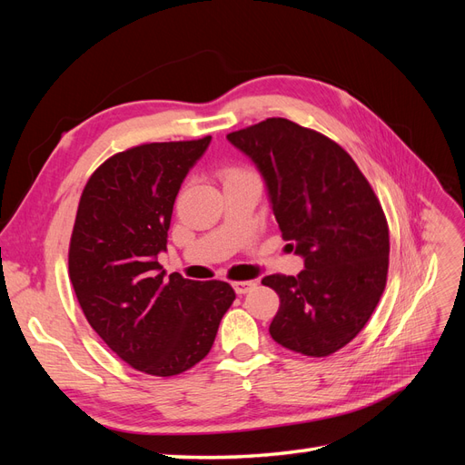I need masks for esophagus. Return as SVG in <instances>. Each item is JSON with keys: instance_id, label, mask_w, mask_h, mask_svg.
<instances>
[{"instance_id": "34e87169", "label": "esophagus", "mask_w": 465, "mask_h": 465, "mask_svg": "<svg viewBox=\"0 0 465 465\" xmlns=\"http://www.w3.org/2000/svg\"><path fill=\"white\" fill-rule=\"evenodd\" d=\"M254 287H256V281H234L232 283V289L236 291V294H246Z\"/></svg>"}]
</instances>
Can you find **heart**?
Wrapping results in <instances>:
<instances>
[{
	"label": "heart",
	"mask_w": 465,
	"mask_h": 465,
	"mask_svg": "<svg viewBox=\"0 0 465 465\" xmlns=\"http://www.w3.org/2000/svg\"><path fill=\"white\" fill-rule=\"evenodd\" d=\"M241 174H248V173H244V171H238V168H229V171L224 173V180H227V178H232V176H241Z\"/></svg>",
	"instance_id": "b5f03b06"
}]
</instances>
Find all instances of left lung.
I'll return each instance as SVG.
<instances>
[{
  "instance_id": "obj_1",
  "label": "left lung",
  "mask_w": 465,
  "mask_h": 465,
  "mask_svg": "<svg viewBox=\"0 0 465 465\" xmlns=\"http://www.w3.org/2000/svg\"><path fill=\"white\" fill-rule=\"evenodd\" d=\"M258 166L281 234L304 260L297 275H267L279 294L270 326L294 353L328 357L372 316L388 275L390 234L376 193L330 137L287 118L227 135Z\"/></svg>"
}]
</instances>
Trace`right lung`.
I'll use <instances>...</instances> for the list:
<instances>
[{"mask_svg": "<svg viewBox=\"0 0 465 465\" xmlns=\"http://www.w3.org/2000/svg\"><path fill=\"white\" fill-rule=\"evenodd\" d=\"M211 135L116 153L81 193L69 242V279L91 328L114 353L153 376L200 362L236 294L224 281L164 277L178 190Z\"/></svg>", "mask_w": 465, "mask_h": 465, "instance_id": "obj_1", "label": "right lung"}]
</instances>
